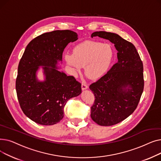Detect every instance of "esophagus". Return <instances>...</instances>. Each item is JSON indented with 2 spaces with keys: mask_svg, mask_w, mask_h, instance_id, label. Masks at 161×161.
<instances>
[{
  "mask_svg": "<svg viewBox=\"0 0 161 161\" xmlns=\"http://www.w3.org/2000/svg\"><path fill=\"white\" fill-rule=\"evenodd\" d=\"M87 88H88V86H87L86 84L84 83V82H82V83H81V89H82V90L87 89Z\"/></svg>",
  "mask_w": 161,
  "mask_h": 161,
  "instance_id": "esophagus-1",
  "label": "esophagus"
}]
</instances>
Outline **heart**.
I'll use <instances>...</instances> for the list:
<instances>
[{
    "label": "heart",
    "instance_id": "b5f03b06",
    "mask_svg": "<svg viewBox=\"0 0 161 161\" xmlns=\"http://www.w3.org/2000/svg\"><path fill=\"white\" fill-rule=\"evenodd\" d=\"M114 56L115 51L111 44L86 40L74 47L73 54L66 55L65 59L74 71L79 72L82 66H86L87 77L97 80L108 71Z\"/></svg>",
    "mask_w": 161,
    "mask_h": 161
}]
</instances>
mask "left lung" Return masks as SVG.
Segmentation results:
<instances>
[{
  "mask_svg": "<svg viewBox=\"0 0 161 161\" xmlns=\"http://www.w3.org/2000/svg\"><path fill=\"white\" fill-rule=\"evenodd\" d=\"M95 36L109 40L118 51L117 63L89 86L95 98L91 107L92 119L101 126H112L125 119L136 109L144 87L143 66L131 42L106 31L95 32L91 37Z\"/></svg>",
  "mask_w": 161,
  "mask_h": 161,
  "instance_id": "obj_1",
  "label": "left lung"
}]
</instances>
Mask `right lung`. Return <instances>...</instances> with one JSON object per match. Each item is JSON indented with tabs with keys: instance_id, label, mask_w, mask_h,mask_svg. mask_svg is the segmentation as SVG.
Listing matches in <instances>:
<instances>
[{
	"instance_id": "right-lung-1",
	"label": "right lung",
	"mask_w": 161,
	"mask_h": 161,
	"mask_svg": "<svg viewBox=\"0 0 161 161\" xmlns=\"http://www.w3.org/2000/svg\"><path fill=\"white\" fill-rule=\"evenodd\" d=\"M77 40L74 31H53L32 40L25 50L18 65L15 89L22 111L36 123H58L64 117L67 101L81 94V83L56 69L65 47ZM39 65L45 66L46 80L43 82L36 78Z\"/></svg>"
}]
</instances>
